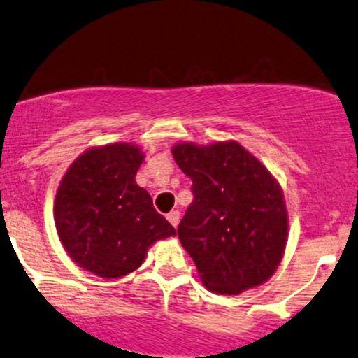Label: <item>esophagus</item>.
I'll return each mask as SVG.
<instances>
[{
    "label": "esophagus",
    "instance_id": "1",
    "mask_svg": "<svg viewBox=\"0 0 358 358\" xmlns=\"http://www.w3.org/2000/svg\"><path fill=\"white\" fill-rule=\"evenodd\" d=\"M166 219H168V222H170L171 225H173V227H176V225H178V222H180V212L178 210H171L166 215Z\"/></svg>",
    "mask_w": 358,
    "mask_h": 358
}]
</instances>
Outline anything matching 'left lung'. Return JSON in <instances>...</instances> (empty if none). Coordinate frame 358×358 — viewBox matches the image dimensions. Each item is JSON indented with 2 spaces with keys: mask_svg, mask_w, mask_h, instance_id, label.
I'll return each instance as SVG.
<instances>
[{
  "mask_svg": "<svg viewBox=\"0 0 358 358\" xmlns=\"http://www.w3.org/2000/svg\"><path fill=\"white\" fill-rule=\"evenodd\" d=\"M192 178L193 202L178 237L213 293L237 294L262 285L281 262L287 213L273 175L239 143L173 148Z\"/></svg>",
  "mask_w": 358,
  "mask_h": 358,
  "instance_id": "8db88e82",
  "label": "left lung"
}]
</instances>
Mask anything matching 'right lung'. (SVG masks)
<instances>
[{"instance_id":"add662e5","label":"right lung","mask_w":358,"mask_h":358,"mask_svg":"<svg viewBox=\"0 0 358 358\" xmlns=\"http://www.w3.org/2000/svg\"><path fill=\"white\" fill-rule=\"evenodd\" d=\"M141 163V151L127 143L92 148L72 163L57 190L53 217L62 244L80 268L101 278L133 273L153 242L176 234L134 182Z\"/></svg>"}]
</instances>
